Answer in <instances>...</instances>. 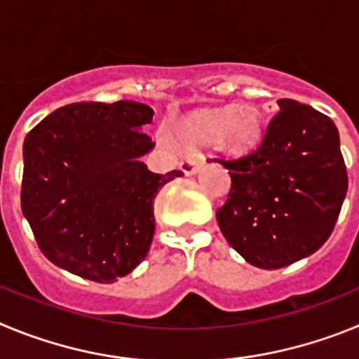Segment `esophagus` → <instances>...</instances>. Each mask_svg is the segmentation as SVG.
I'll return each mask as SVG.
<instances>
[{
	"label": "esophagus",
	"instance_id": "obj_1",
	"mask_svg": "<svg viewBox=\"0 0 359 359\" xmlns=\"http://www.w3.org/2000/svg\"><path fill=\"white\" fill-rule=\"evenodd\" d=\"M180 169L183 170L185 176H190V174H194L196 169H198V160H196V158H185V160L180 163Z\"/></svg>",
	"mask_w": 359,
	"mask_h": 359
}]
</instances>
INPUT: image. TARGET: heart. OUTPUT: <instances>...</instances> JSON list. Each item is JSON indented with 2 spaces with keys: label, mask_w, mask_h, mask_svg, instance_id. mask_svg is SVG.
I'll return each instance as SVG.
<instances>
[{
  "label": "heart",
  "mask_w": 359,
  "mask_h": 359,
  "mask_svg": "<svg viewBox=\"0 0 359 359\" xmlns=\"http://www.w3.org/2000/svg\"><path fill=\"white\" fill-rule=\"evenodd\" d=\"M177 135L198 138L203 142H215L219 149L230 154H246L252 151L262 136L261 116L253 109L205 113L177 128ZM163 140L167 138L163 136Z\"/></svg>",
  "instance_id": "1"
}]
</instances>
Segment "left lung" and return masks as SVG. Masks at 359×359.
<instances>
[{
	"label": "left lung",
	"instance_id": "8db88e82",
	"mask_svg": "<svg viewBox=\"0 0 359 359\" xmlns=\"http://www.w3.org/2000/svg\"><path fill=\"white\" fill-rule=\"evenodd\" d=\"M255 151L221 160L228 199L215 217L224 239L250 264L278 269L329 239L347 194V167L334 122L307 104L278 100Z\"/></svg>",
	"mask_w": 359,
	"mask_h": 359
}]
</instances>
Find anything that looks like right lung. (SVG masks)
<instances>
[{
  "mask_svg": "<svg viewBox=\"0 0 359 359\" xmlns=\"http://www.w3.org/2000/svg\"><path fill=\"white\" fill-rule=\"evenodd\" d=\"M154 111L133 100L75 102L50 113L23 144L21 210L43 255L88 280L111 284L151 248L154 198L182 170L140 161Z\"/></svg>",
  "mask_w": 359,
  "mask_h": 359,
  "instance_id": "obj_1",
  "label": "right lung"
}]
</instances>
